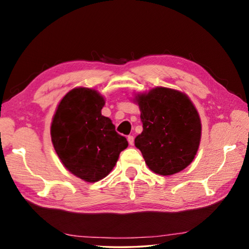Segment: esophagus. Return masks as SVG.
Instances as JSON below:
<instances>
[{"instance_id": "esophagus-1", "label": "esophagus", "mask_w": 249, "mask_h": 249, "mask_svg": "<svg viewBox=\"0 0 249 249\" xmlns=\"http://www.w3.org/2000/svg\"><path fill=\"white\" fill-rule=\"evenodd\" d=\"M127 140H128V143H129L130 145L134 144V136H128V137H127Z\"/></svg>"}]
</instances>
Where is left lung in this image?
Masks as SVG:
<instances>
[{"label": "left lung", "mask_w": 249, "mask_h": 249, "mask_svg": "<svg viewBox=\"0 0 249 249\" xmlns=\"http://www.w3.org/2000/svg\"><path fill=\"white\" fill-rule=\"evenodd\" d=\"M143 130L135 145L152 171L171 176L186 168L197 154L201 122L186 95L167 88L136 96Z\"/></svg>", "instance_id": "8db88e82"}]
</instances>
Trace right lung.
Returning a JSON list of instances; mask_svg holds the SVG:
<instances>
[{"instance_id":"add662e5","label":"right lung","mask_w":249,"mask_h":249,"mask_svg":"<svg viewBox=\"0 0 249 249\" xmlns=\"http://www.w3.org/2000/svg\"><path fill=\"white\" fill-rule=\"evenodd\" d=\"M104 105L95 89H73L57 106L51 124L52 143L63 165L91 183L107 177L128 146L111 120L102 115Z\"/></svg>"}]
</instances>
